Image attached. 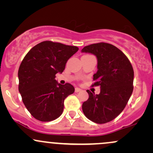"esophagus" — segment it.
<instances>
[{
	"label": "esophagus",
	"instance_id": "1",
	"mask_svg": "<svg viewBox=\"0 0 153 153\" xmlns=\"http://www.w3.org/2000/svg\"><path fill=\"white\" fill-rule=\"evenodd\" d=\"M80 91H81V89H80V88H75V93L80 92Z\"/></svg>",
	"mask_w": 153,
	"mask_h": 153
}]
</instances>
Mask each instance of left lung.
Here are the masks:
<instances>
[{"instance_id": "8db88e82", "label": "left lung", "mask_w": 153, "mask_h": 153, "mask_svg": "<svg viewBox=\"0 0 153 153\" xmlns=\"http://www.w3.org/2000/svg\"><path fill=\"white\" fill-rule=\"evenodd\" d=\"M82 52L97 57L98 71L94 75L92 86L101 88L99 94L86 91L89 97L82 103V111L95 123L109 122L120 114L132 94V65L122 51L108 43L92 44L84 47Z\"/></svg>"}]
</instances>
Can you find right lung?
Wrapping results in <instances>:
<instances>
[{"label": "right lung", "instance_id": "right-lung-1", "mask_svg": "<svg viewBox=\"0 0 153 153\" xmlns=\"http://www.w3.org/2000/svg\"><path fill=\"white\" fill-rule=\"evenodd\" d=\"M78 50V47L44 41L23 59L18 72L19 91L26 108L37 120L50 122L62 114L65 99L75 88L68 82L58 83L55 75L62 73L67 61Z\"/></svg>", "mask_w": 153, "mask_h": 153}]
</instances>
